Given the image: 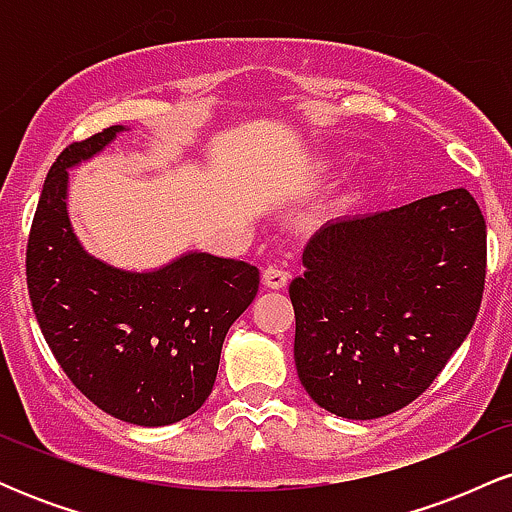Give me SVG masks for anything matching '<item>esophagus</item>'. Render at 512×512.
<instances>
[{"label":"esophagus","mask_w":512,"mask_h":512,"mask_svg":"<svg viewBox=\"0 0 512 512\" xmlns=\"http://www.w3.org/2000/svg\"><path fill=\"white\" fill-rule=\"evenodd\" d=\"M262 281L267 289H284L286 281H289V272L284 267H279V264H269V267H264Z\"/></svg>","instance_id":"obj_1"}]
</instances>
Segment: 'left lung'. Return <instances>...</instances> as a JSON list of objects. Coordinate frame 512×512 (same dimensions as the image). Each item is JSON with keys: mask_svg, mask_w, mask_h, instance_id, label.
Masks as SVG:
<instances>
[{"mask_svg": "<svg viewBox=\"0 0 512 512\" xmlns=\"http://www.w3.org/2000/svg\"><path fill=\"white\" fill-rule=\"evenodd\" d=\"M291 281L301 385L344 419H380L431 387L477 320L486 221L464 187L322 226Z\"/></svg>", "mask_w": 512, "mask_h": 512, "instance_id": "obj_1", "label": "left lung"}]
</instances>
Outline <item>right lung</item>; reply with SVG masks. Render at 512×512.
<instances>
[{"instance_id":"obj_1","label":"right lung","mask_w":512,"mask_h":512,"mask_svg":"<svg viewBox=\"0 0 512 512\" xmlns=\"http://www.w3.org/2000/svg\"><path fill=\"white\" fill-rule=\"evenodd\" d=\"M122 125L72 142L52 163L26 248L35 320L67 378L115 419L168 426L207 402L228 327L257 296L260 269L187 252L156 272L91 257L67 216V170Z\"/></svg>"}]
</instances>
